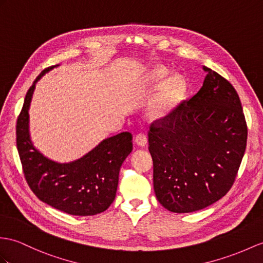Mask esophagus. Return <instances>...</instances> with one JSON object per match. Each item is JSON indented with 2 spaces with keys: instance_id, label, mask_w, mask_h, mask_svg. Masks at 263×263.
<instances>
[{
  "instance_id": "1",
  "label": "esophagus",
  "mask_w": 263,
  "mask_h": 263,
  "mask_svg": "<svg viewBox=\"0 0 263 263\" xmlns=\"http://www.w3.org/2000/svg\"><path fill=\"white\" fill-rule=\"evenodd\" d=\"M135 142L138 146L140 147H144L146 144H147V136L145 135V134H138V135H136L135 137Z\"/></svg>"
}]
</instances>
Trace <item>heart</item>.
Masks as SVG:
<instances>
[{"instance_id":"obj_1","label":"heart","mask_w":263,"mask_h":263,"mask_svg":"<svg viewBox=\"0 0 263 263\" xmlns=\"http://www.w3.org/2000/svg\"><path fill=\"white\" fill-rule=\"evenodd\" d=\"M170 71L166 68L157 67L149 74L151 83L154 87L161 86L167 79ZM187 92V85L182 77H173L165 82L161 92L152 102L149 107V116L153 119H162L167 117L178 106Z\"/></svg>"}]
</instances>
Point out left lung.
<instances>
[{
    "label": "left lung",
    "instance_id": "8db88e82",
    "mask_svg": "<svg viewBox=\"0 0 263 263\" xmlns=\"http://www.w3.org/2000/svg\"><path fill=\"white\" fill-rule=\"evenodd\" d=\"M208 72L202 88L148 132L158 202L174 213L202 210L226 195L245 155L248 127L234 87Z\"/></svg>",
    "mask_w": 263,
    "mask_h": 263
}]
</instances>
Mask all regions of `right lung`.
<instances>
[{"label": "right lung", "instance_id": "obj_1", "mask_svg": "<svg viewBox=\"0 0 263 263\" xmlns=\"http://www.w3.org/2000/svg\"><path fill=\"white\" fill-rule=\"evenodd\" d=\"M54 67L36 77L17 117L16 147L24 177L36 197L48 205L71 215H95L106 211L115 200L120 166L133 151V136L120 133L66 164L51 161L35 149L29 135L30 102L37 80Z\"/></svg>", "mask_w": 263, "mask_h": 263}]
</instances>
